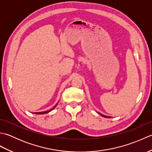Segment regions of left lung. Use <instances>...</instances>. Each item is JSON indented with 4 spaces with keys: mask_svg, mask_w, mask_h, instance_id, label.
Instances as JSON below:
<instances>
[{
    "mask_svg": "<svg viewBox=\"0 0 152 152\" xmlns=\"http://www.w3.org/2000/svg\"><path fill=\"white\" fill-rule=\"evenodd\" d=\"M99 114H101L102 116H103V117H104V118H111V117H109V116H106V115H102V114H100V113H99Z\"/></svg>",
    "mask_w": 152,
    "mask_h": 152,
    "instance_id": "8db88e82",
    "label": "left lung"
}]
</instances>
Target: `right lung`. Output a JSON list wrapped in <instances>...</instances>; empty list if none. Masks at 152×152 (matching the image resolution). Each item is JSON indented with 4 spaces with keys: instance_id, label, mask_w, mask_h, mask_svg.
<instances>
[{
    "instance_id": "add662e5",
    "label": "right lung",
    "mask_w": 152,
    "mask_h": 152,
    "mask_svg": "<svg viewBox=\"0 0 152 152\" xmlns=\"http://www.w3.org/2000/svg\"><path fill=\"white\" fill-rule=\"evenodd\" d=\"M57 106V104L54 106V107L51 109V110H48V111H46V112H36V113H34V114H46V113H48V112H50L51 110H52L53 109H54L55 108V107H56V106Z\"/></svg>"
}]
</instances>
